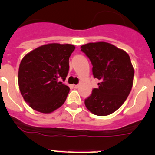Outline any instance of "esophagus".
Instances as JSON below:
<instances>
[{"label":"esophagus","instance_id":"1","mask_svg":"<svg viewBox=\"0 0 155 155\" xmlns=\"http://www.w3.org/2000/svg\"><path fill=\"white\" fill-rule=\"evenodd\" d=\"M72 87H74V88H78V87H79V85L73 84V85H72Z\"/></svg>","mask_w":155,"mask_h":155}]
</instances>
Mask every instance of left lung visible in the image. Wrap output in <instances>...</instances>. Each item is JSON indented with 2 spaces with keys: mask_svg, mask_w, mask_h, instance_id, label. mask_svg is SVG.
Segmentation results:
<instances>
[{
  "mask_svg": "<svg viewBox=\"0 0 155 155\" xmlns=\"http://www.w3.org/2000/svg\"><path fill=\"white\" fill-rule=\"evenodd\" d=\"M89 58L93 77L100 80L98 88L84 100L88 110L95 115L107 116L117 110L130 94L134 70L125 51L104 42L81 46Z\"/></svg>",
  "mask_w": 155,
  "mask_h": 155,
  "instance_id": "8db88e82",
  "label": "left lung"
}]
</instances>
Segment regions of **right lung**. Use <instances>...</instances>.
Segmentation results:
<instances>
[{
	"label": "right lung",
	"mask_w": 155,
	"mask_h": 155,
	"mask_svg": "<svg viewBox=\"0 0 155 155\" xmlns=\"http://www.w3.org/2000/svg\"><path fill=\"white\" fill-rule=\"evenodd\" d=\"M71 44L43 45L22 58L18 71L19 89L25 101L35 110L50 113L65 102L70 88L59 82L69 71Z\"/></svg>",
	"instance_id": "1"
}]
</instances>
